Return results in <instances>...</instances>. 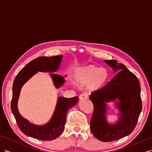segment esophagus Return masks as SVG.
<instances>
[{"label": "esophagus", "instance_id": "1", "mask_svg": "<svg viewBox=\"0 0 152 152\" xmlns=\"http://www.w3.org/2000/svg\"><path fill=\"white\" fill-rule=\"evenodd\" d=\"M87 99V96L86 94H82L80 95L79 96V99L80 101H82V100H85Z\"/></svg>", "mask_w": 152, "mask_h": 152}]
</instances>
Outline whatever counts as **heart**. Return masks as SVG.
<instances>
[{"mask_svg": "<svg viewBox=\"0 0 152 152\" xmlns=\"http://www.w3.org/2000/svg\"><path fill=\"white\" fill-rule=\"evenodd\" d=\"M109 77L108 70L94 65L78 68L74 73V79L78 84L86 85V90L94 93L102 89Z\"/></svg>", "mask_w": 152, "mask_h": 152, "instance_id": "b5f03b06", "label": "heart"}]
</instances>
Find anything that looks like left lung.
<instances>
[{
	"mask_svg": "<svg viewBox=\"0 0 152 152\" xmlns=\"http://www.w3.org/2000/svg\"><path fill=\"white\" fill-rule=\"evenodd\" d=\"M104 61L114 73H118L89 97L94 105L90 128L96 138L108 142L121 139L133 131L141 112L142 102L140 82L134 73L115 60ZM110 102H114L119 112V120L114 124H110L106 119L107 103Z\"/></svg>",
	"mask_w": 152,
	"mask_h": 152,
	"instance_id": "obj_1",
	"label": "left lung"
}]
</instances>
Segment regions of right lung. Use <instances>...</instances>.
<instances>
[{"mask_svg": "<svg viewBox=\"0 0 152 152\" xmlns=\"http://www.w3.org/2000/svg\"><path fill=\"white\" fill-rule=\"evenodd\" d=\"M63 56L59 55L51 57H39L31 61L18 73L12 86V98L11 111L15 116L20 129L26 136L43 141L53 140L60 135L65 129L68 110L75 106L79 97L66 98L58 97L57 104L51 118L42 126L30 123L23 117L18 108V102L22 87L37 72L53 73L56 72L60 66ZM56 88L61 87L65 80V77L55 73H49ZM65 75V77H66Z\"/></svg>", "mask_w": 152, "mask_h": 152, "instance_id": "add662e5", "label": "right lung"}]
</instances>
